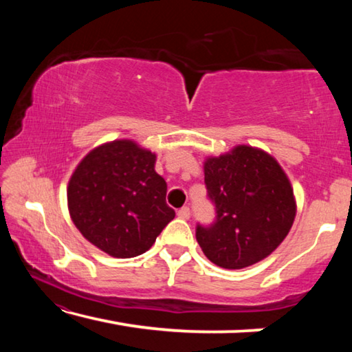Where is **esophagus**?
<instances>
[{
    "label": "esophagus",
    "mask_w": 352,
    "mask_h": 352,
    "mask_svg": "<svg viewBox=\"0 0 352 352\" xmlns=\"http://www.w3.org/2000/svg\"><path fill=\"white\" fill-rule=\"evenodd\" d=\"M177 216L180 217V219H184V220H186V219H189V217H190V210H189L188 206H183V208H180V210L177 211Z\"/></svg>",
    "instance_id": "obj_1"
}]
</instances>
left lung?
Segmentation results:
<instances>
[{
    "label": "left lung",
    "instance_id": "1",
    "mask_svg": "<svg viewBox=\"0 0 352 352\" xmlns=\"http://www.w3.org/2000/svg\"><path fill=\"white\" fill-rule=\"evenodd\" d=\"M208 199L216 210L210 225L197 223L195 237L208 259L237 270L267 258L294 223V189L269 153L250 146L205 162Z\"/></svg>",
    "mask_w": 352,
    "mask_h": 352
}]
</instances>
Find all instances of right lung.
Masks as SVG:
<instances>
[{"label": "right lung", "instance_id": "right-lung-1", "mask_svg": "<svg viewBox=\"0 0 352 352\" xmlns=\"http://www.w3.org/2000/svg\"><path fill=\"white\" fill-rule=\"evenodd\" d=\"M155 153L130 140L99 146L68 183V208L87 241L113 258H135L153 245L175 211Z\"/></svg>", "mask_w": 352, "mask_h": 352}]
</instances>
